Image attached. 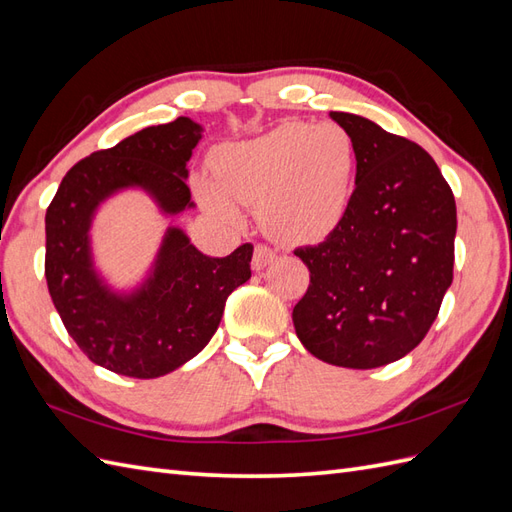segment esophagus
<instances>
[{
    "instance_id": "esophagus-1",
    "label": "esophagus",
    "mask_w": 512,
    "mask_h": 512,
    "mask_svg": "<svg viewBox=\"0 0 512 512\" xmlns=\"http://www.w3.org/2000/svg\"><path fill=\"white\" fill-rule=\"evenodd\" d=\"M274 259H277V251L272 246L257 244L253 253V270H264Z\"/></svg>"
}]
</instances>
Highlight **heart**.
<instances>
[{
  "label": "heart",
  "instance_id": "b5f03b06",
  "mask_svg": "<svg viewBox=\"0 0 512 512\" xmlns=\"http://www.w3.org/2000/svg\"><path fill=\"white\" fill-rule=\"evenodd\" d=\"M218 188L199 181L201 201L233 218L227 201L259 207L261 225L281 240H320L344 218L355 142L337 123H283L255 140L212 153Z\"/></svg>",
  "mask_w": 512,
  "mask_h": 512
}]
</instances>
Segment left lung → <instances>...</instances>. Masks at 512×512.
I'll return each mask as SVG.
<instances>
[{
	"mask_svg": "<svg viewBox=\"0 0 512 512\" xmlns=\"http://www.w3.org/2000/svg\"><path fill=\"white\" fill-rule=\"evenodd\" d=\"M355 142L357 188L318 246L296 248L309 287L292 320L331 365L381 368L422 342L452 285L456 203L419 144L348 112H331Z\"/></svg>",
	"mask_w": 512,
	"mask_h": 512,
	"instance_id": "1",
	"label": "left lung"
}]
</instances>
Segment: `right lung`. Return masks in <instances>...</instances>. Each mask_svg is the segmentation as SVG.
<instances>
[{
	"label": "right lung",
	"mask_w": 512,
	"mask_h": 512,
	"mask_svg": "<svg viewBox=\"0 0 512 512\" xmlns=\"http://www.w3.org/2000/svg\"><path fill=\"white\" fill-rule=\"evenodd\" d=\"M201 125L179 116L101 149L64 175L45 214V277L64 329L84 355L114 374L157 378L207 346L227 296L251 279L253 244L207 257L186 233L170 229L147 285L127 298L110 294L90 266L88 227L108 194L140 186L168 214L190 207L186 164Z\"/></svg>",
	"instance_id": "right-lung-1"
}]
</instances>
